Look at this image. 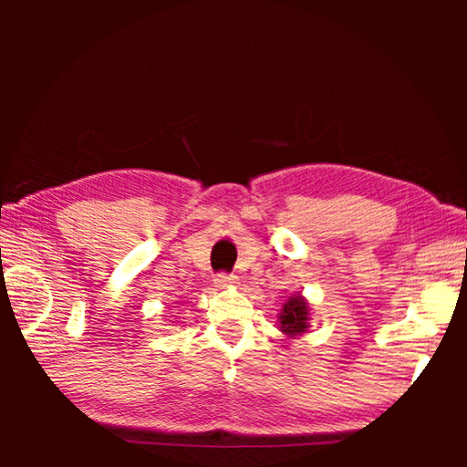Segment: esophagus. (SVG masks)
Listing matches in <instances>:
<instances>
[{
	"mask_svg": "<svg viewBox=\"0 0 467 467\" xmlns=\"http://www.w3.org/2000/svg\"><path fill=\"white\" fill-rule=\"evenodd\" d=\"M234 280H236V275L228 274V272H220V274H216L214 284L218 288H226V286H231V284H234Z\"/></svg>",
	"mask_w": 467,
	"mask_h": 467,
	"instance_id": "esophagus-1",
	"label": "esophagus"
}]
</instances>
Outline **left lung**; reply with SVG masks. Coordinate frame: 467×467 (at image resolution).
<instances>
[{"label":"left lung","mask_w":467,"mask_h":467,"mask_svg":"<svg viewBox=\"0 0 467 467\" xmlns=\"http://www.w3.org/2000/svg\"><path fill=\"white\" fill-rule=\"evenodd\" d=\"M306 319H309V305L305 303L303 296H292L282 309L280 327L284 334L298 336L306 329Z\"/></svg>","instance_id":"1"}]
</instances>
